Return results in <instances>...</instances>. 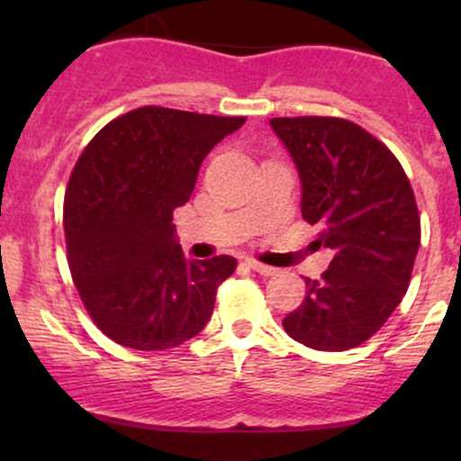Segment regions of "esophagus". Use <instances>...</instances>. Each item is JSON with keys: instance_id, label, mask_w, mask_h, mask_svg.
Here are the masks:
<instances>
[{"instance_id": "34e87169", "label": "esophagus", "mask_w": 461, "mask_h": 461, "mask_svg": "<svg viewBox=\"0 0 461 461\" xmlns=\"http://www.w3.org/2000/svg\"><path fill=\"white\" fill-rule=\"evenodd\" d=\"M247 267H249V268H253V271H256V273L264 275V277H268V275H275V273H277V268L267 267V264H262V262H258V260H247Z\"/></svg>"}]
</instances>
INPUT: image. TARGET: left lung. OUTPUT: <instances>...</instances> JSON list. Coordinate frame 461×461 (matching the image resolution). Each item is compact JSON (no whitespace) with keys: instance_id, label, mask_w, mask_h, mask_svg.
Listing matches in <instances>:
<instances>
[{"instance_id":"left-lung-1","label":"left lung","mask_w":461,"mask_h":461,"mask_svg":"<svg viewBox=\"0 0 461 461\" xmlns=\"http://www.w3.org/2000/svg\"><path fill=\"white\" fill-rule=\"evenodd\" d=\"M271 128L299 171L301 214L333 249L284 330L310 348L347 351L382 330L407 293L420 247L414 190L394 153L351 121L279 116Z\"/></svg>"}]
</instances>
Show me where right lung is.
<instances>
[{
	"instance_id": "obj_1",
	"label": "right lung",
	"mask_w": 461,
	"mask_h": 461,
	"mask_svg": "<svg viewBox=\"0 0 461 461\" xmlns=\"http://www.w3.org/2000/svg\"><path fill=\"white\" fill-rule=\"evenodd\" d=\"M242 123L145 105L110 121L79 156L65 197L68 268L110 340L164 351L208 325L236 260L184 258L173 210L193 194L203 158Z\"/></svg>"
}]
</instances>
